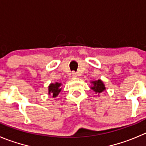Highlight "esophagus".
Listing matches in <instances>:
<instances>
[{
	"label": "esophagus",
	"instance_id": "1",
	"mask_svg": "<svg viewBox=\"0 0 146 146\" xmlns=\"http://www.w3.org/2000/svg\"><path fill=\"white\" fill-rule=\"evenodd\" d=\"M72 77H73V78H75V77H77V73H76L75 72H72Z\"/></svg>",
	"mask_w": 146,
	"mask_h": 146
}]
</instances>
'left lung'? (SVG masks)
Listing matches in <instances>:
<instances>
[{"label":"left lung","mask_w":146,"mask_h":146,"mask_svg":"<svg viewBox=\"0 0 146 146\" xmlns=\"http://www.w3.org/2000/svg\"><path fill=\"white\" fill-rule=\"evenodd\" d=\"M92 83H93V87H92L91 89L93 91H95L96 94L102 92L105 90V84H103V82L100 80H98V81L92 82Z\"/></svg>","instance_id":"left-lung-1"}]
</instances>
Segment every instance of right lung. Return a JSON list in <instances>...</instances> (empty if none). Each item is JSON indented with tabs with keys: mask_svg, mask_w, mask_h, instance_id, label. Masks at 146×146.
<instances>
[{
	"mask_svg": "<svg viewBox=\"0 0 146 146\" xmlns=\"http://www.w3.org/2000/svg\"><path fill=\"white\" fill-rule=\"evenodd\" d=\"M61 84L60 83L56 82L55 84H51L48 86V94H52L53 95V98H56L59 93L60 92L61 90L60 88Z\"/></svg>",
	"mask_w": 146,
	"mask_h": 146,
	"instance_id": "add662e5",
	"label": "right lung"
}]
</instances>
